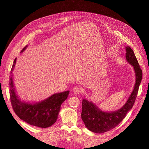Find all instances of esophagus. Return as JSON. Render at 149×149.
I'll use <instances>...</instances> for the list:
<instances>
[{
	"label": "esophagus",
	"mask_w": 149,
	"mask_h": 149,
	"mask_svg": "<svg viewBox=\"0 0 149 149\" xmlns=\"http://www.w3.org/2000/svg\"><path fill=\"white\" fill-rule=\"evenodd\" d=\"M72 92H73V93H74L75 94H77L81 92V89H80V88H79L78 87H74L73 89V90H72Z\"/></svg>",
	"instance_id": "34e87169"
}]
</instances>
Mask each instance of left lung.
<instances>
[{
	"label": "left lung",
	"mask_w": 149,
	"mask_h": 149,
	"mask_svg": "<svg viewBox=\"0 0 149 149\" xmlns=\"http://www.w3.org/2000/svg\"><path fill=\"white\" fill-rule=\"evenodd\" d=\"M125 59L133 66L136 76L134 89L125 104L114 111H102L92 101L83 99L81 119L86 128L93 132L104 133L116 127L132 109L136 101L139 86L142 79V72L132 48L129 46L125 47Z\"/></svg>",
	"instance_id": "obj_1"
}]
</instances>
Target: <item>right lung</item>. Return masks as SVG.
<instances>
[{
  "label": "right lung",
  "instance_id": "add662e5",
  "mask_svg": "<svg viewBox=\"0 0 149 149\" xmlns=\"http://www.w3.org/2000/svg\"><path fill=\"white\" fill-rule=\"evenodd\" d=\"M26 47L27 45L21 53L24 52ZM16 61L17 58L13 61L9 81L10 97L13 111L20 119L30 125L42 128L50 127L56 121L61 104L66 100L70 91L55 93L45 100L37 102L22 101L17 94L13 83L12 72Z\"/></svg>",
  "mask_w": 149,
  "mask_h": 149
}]
</instances>
